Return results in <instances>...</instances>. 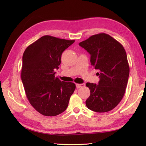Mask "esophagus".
<instances>
[{
  "instance_id": "esophagus-1",
  "label": "esophagus",
  "mask_w": 146,
  "mask_h": 146,
  "mask_svg": "<svg viewBox=\"0 0 146 146\" xmlns=\"http://www.w3.org/2000/svg\"><path fill=\"white\" fill-rule=\"evenodd\" d=\"M85 83H82V84L77 83V84H76V87H77V88H82V87H85Z\"/></svg>"
}]
</instances>
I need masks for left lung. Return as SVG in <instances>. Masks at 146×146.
I'll list each match as a JSON object with an SVG mask.
<instances>
[{"label": "left lung", "mask_w": 146, "mask_h": 146, "mask_svg": "<svg viewBox=\"0 0 146 146\" xmlns=\"http://www.w3.org/2000/svg\"><path fill=\"white\" fill-rule=\"evenodd\" d=\"M79 46L91 55V64L99 72L98 85L86 84L91 92L86 107L98 113L111 111L122 100L129 79L130 68L124 48L104 33L92 35Z\"/></svg>", "instance_id": "left-lung-1"}]
</instances>
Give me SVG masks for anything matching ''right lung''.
Masks as SVG:
<instances>
[{
  "label": "right lung",
  "instance_id": "obj_1",
  "mask_svg": "<svg viewBox=\"0 0 146 146\" xmlns=\"http://www.w3.org/2000/svg\"><path fill=\"white\" fill-rule=\"evenodd\" d=\"M74 41L45 35L24 52L21 80L25 94L32 107L44 116L64 111L76 89L74 83L61 81L55 72L62 53Z\"/></svg>",
  "mask_w": 146,
  "mask_h": 146
}]
</instances>
